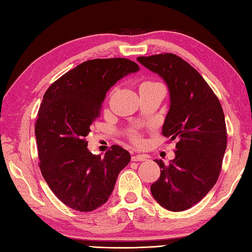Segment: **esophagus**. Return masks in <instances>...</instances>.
Instances as JSON below:
<instances>
[{"mask_svg":"<svg viewBox=\"0 0 252 252\" xmlns=\"http://www.w3.org/2000/svg\"><path fill=\"white\" fill-rule=\"evenodd\" d=\"M147 156L146 155H143V154H138V155H134V156H132L131 160L132 161H145L147 160Z\"/></svg>","mask_w":252,"mask_h":252,"instance_id":"1","label":"esophagus"}]
</instances>
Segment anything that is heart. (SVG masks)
Here are the masks:
<instances>
[{"mask_svg":"<svg viewBox=\"0 0 252 252\" xmlns=\"http://www.w3.org/2000/svg\"><path fill=\"white\" fill-rule=\"evenodd\" d=\"M132 138H133V141H134V142H136V143H138V142H140V138H138L136 135H134V134H133L132 135Z\"/></svg>","mask_w":252,"mask_h":252,"instance_id":"b5f03b06","label":"heart"}]
</instances>
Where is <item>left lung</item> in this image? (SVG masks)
I'll list each match as a JSON object with an SVG mask.
<instances>
[{"label":"left lung","mask_w":252,"mask_h":252,"mask_svg":"<svg viewBox=\"0 0 252 252\" xmlns=\"http://www.w3.org/2000/svg\"><path fill=\"white\" fill-rule=\"evenodd\" d=\"M137 62L167 84L170 108L162 134L176 140L174 159H156L160 176L151 186L153 197L170 211L195 206L215 184L226 149L222 106L200 73L171 53L137 57Z\"/></svg>","instance_id":"8db88e82"}]
</instances>
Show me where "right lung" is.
<instances>
[{"instance_id": "right-lung-1", "label": "right lung", "mask_w": 252, "mask_h": 252, "mask_svg": "<svg viewBox=\"0 0 252 252\" xmlns=\"http://www.w3.org/2000/svg\"><path fill=\"white\" fill-rule=\"evenodd\" d=\"M140 70L126 58L92 60L71 69L46 91L35 137L42 175L56 197L73 210L89 212L108 200L130 153L114 145L104 157L89 151L84 137L100 115L111 87Z\"/></svg>"}]
</instances>
